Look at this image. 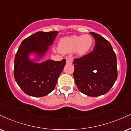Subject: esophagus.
Instances as JSON below:
<instances>
[{
  "label": "esophagus",
  "mask_w": 131,
  "mask_h": 131,
  "mask_svg": "<svg viewBox=\"0 0 131 131\" xmlns=\"http://www.w3.org/2000/svg\"><path fill=\"white\" fill-rule=\"evenodd\" d=\"M72 62H73V59L72 58H67V59H66V63L67 64H71Z\"/></svg>",
  "instance_id": "esophagus-1"
}]
</instances>
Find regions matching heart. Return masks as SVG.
Listing matches in <instances>:
<instances>
[{"label":"heart","mask_w":131,"mask_h":131,"mask_svg":"<svg viewBox=\"0 0 131 131\" xmlns=\"http://www.w3.org/2000/svg\"><path fill=\"white\" fill-rule=\"evenodd\" d=\"M92 37L89 35H73L62 38L58 43V50L62 53H69L75 51L78 56L85 55L93 46Z\"/></svg>","instance_id":"b5f03b06"}]
</instances>
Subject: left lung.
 <instances>
[{"label": "left lung", "instance_id": "8db88e82", "mask_svg": "<svg viewBox=\"0 0 131 131\" xmlns=\"http://www.w3.org/2000/svg\"><path fill=\"white\" fill-rule=\"evenodd\" d=\"M95 40L93 51L74 59L73 78L81 92L90 96L107 93L117 78V57L109 41L90 32Z\"/></svg>", "mask_w": 131, "mask_h": 131}]
</instances>
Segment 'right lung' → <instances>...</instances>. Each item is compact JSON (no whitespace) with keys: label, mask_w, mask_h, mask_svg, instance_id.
<instances>
[{"label":"right lung","mask_w":131,"mask_h":131,"mask_svg":"<svg viewBox=\"0 0 131 131\" xmlns=\"http://www.w3.org/2000/svg\"><path fill=\"white\" fill-rule=\"evenodd\" d=\"M58 33V31L36 32L25 39L19 46L14 58V76L20 88L28 95L46 96L55 88L66 65V59H50L41 63L36 61L44 56ZM31 54L37 55L33 60L29 57Z\"/></svg>","instance_id":"right-lung-1"}]
</instances>
